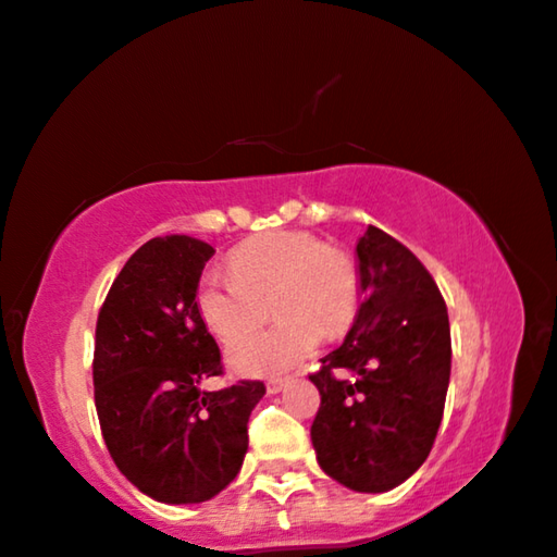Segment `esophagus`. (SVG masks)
I'll list each match as a JSON object with an SVG mask.
<instances>
[{
  "label": "esophagus",
  "instance_id": "34e87169",
  "mask_svg": "<svg viewBox=\"0 0 557 557\" xmlns=\"http://www.w3.org/2000/svg\"><path fill=\"white\" fill-rule=\"evenodd\" d=\"M286 384H288V376H271L269 384H265V389H269V394H278Z\"/></svg>",
  "mask_w": 557,
  "mask_h": 557
}]
</instances>
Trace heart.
Returning a JSON list of instances; mask_svg holds the SVG:
<instances>
[{
  "label": "heart",
  "mask_w": 557,
  "mask_h": 557,
  "mask_svg": "<svg viewBox=\"0 0 557 557\" xmlns=\"http://www.w3.org/2000/svg\"><path fill=\"white\" fill-rule=\"evenodd\" d=\"M280 321L248 337L268 312ZM200 319L215 338L232 342L228 361L240 374H269L309 359L321 336H342L359 309V273L342 251L311 233L278 231L231 253V276L208 273L196 292Z\"/></svg>",
  "instance_id": "heart-1"
}]
</instances>
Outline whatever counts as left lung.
Listing matches in <instances>:
<instances>
[{"label":"left lung","instance_id":"obj_1","mask_svg":"<svg viewBox=\"0 0 557 557\" xmlns=\"http://www.w3.org/2000/svg\"><path fill=\"white\" fill-rule=\"evenodd\" d=\"M357 261V319L309 376L321 394L311 442L329 478L386 493L412 478L434 445L453 342L445 298L407 246L369 225Z\"/></svg>","mask_w":557,"mask_h":557}]
</instances>
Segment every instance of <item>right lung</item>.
<instances>
[{
    "mask_svg": "<svg viewBox=\"0 0 557 557\" xmlns=\"http://www.w3.org/2000/svg\"><path fill=\"white\" fill-rule=\"evenodd\" d=\"M213 246L152 238L104 298L95 329V407L117 470L158 503H206L228 487L248 449V417L263 382L200 389L223 374L221 351L196 306Z\"/></svg>",
    "mask_w": 557,
    "mask_h": 557,
    "instance_id": "add662e5",
    "label": "right lung"
}]
</instances>
